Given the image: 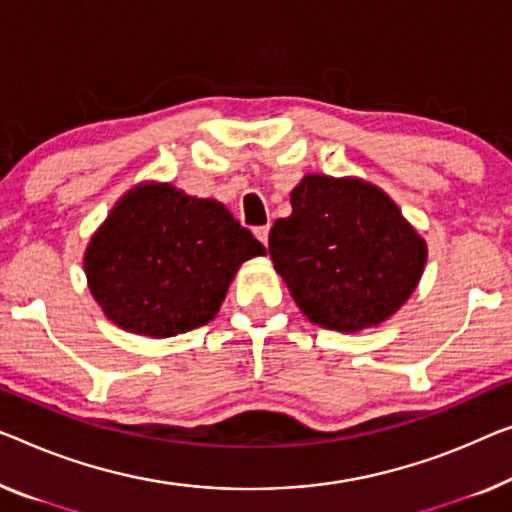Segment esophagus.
I'll return each instance as SVG.
<instances>
[{"instance_id": "obj_1", "label": "esophagus", "mask_w": 512, "mask_h": 512, "mask_svg": "<svg viewBox=\"0 0 512 512\" xmlns=\"http://www.w3.org/2000/svg\"><path fill=\"white\" fill-rule=\"evenodd\" d=\"M269 230H271L269 225H264V227H257V230H255V236H257L259 241L264 243V246H266V243H269Z\"/></svg>"}]
</instances>
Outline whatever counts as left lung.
I'll return each mask as SVG.
<instances>
[{
	"label": "left lung",
	"instance_id": "1",
	"mask_svg": "<svg viewBox=\"0 0 512 512\" xmlns=\"http://www.w3.org/2000/svg\"><path fill=\"white\" fill-rule=\"evenodd\" d=\"M269 234L273 266L312 324L340 333L391 319L421 282L427 243L391 197L358 177L305 174Z\"/></svg>",
	"mask_w": 512,
	"mask_h": 512
}]
</instances>
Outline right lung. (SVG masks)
I'll list each match as a JSON object with an SVG mask.
<instances>
[{"label":"right lung","mask_w":512,"mask_h":512,"mask_svg":"<svg viewBox=\"0 0 512 512\" xmlns=\"http://www.w3.org/2000/svg\"><path fill=\"white\" fill-rule=\"evenodd\" d=\"M266 248L218 200L142 181L85 250L89 292L128 333L172 338L209 324L243 262Z\"/></svg>","instance_id":"1"}]
</instances>
